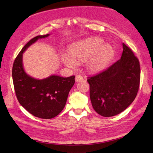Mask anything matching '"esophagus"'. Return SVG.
Segmentation results:
<instances>
[{
  "mask_svg": "<svg viewBox=\"0 0 153 153\" xmlns=\"http://www.w3.org/2000/svg\"><path fill=\"white\" fill-rule=\"evenodd\" d=\"M82 79V76H81V75H80V74L76 75V77H75V81H76V82H79L80 81H81Z\"/></svg>",
  "mask_w": 153,
  "mask_h": 153,
  "instance_id": "esophagus-1",
  "label": "esophagus"
}]
</instances>
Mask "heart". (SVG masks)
I'll list each match as a JSON object with an SVG mask.
<instances>
[{"mask_svg": "<svg viewBox=\"0 0 153 153\" xmlns=\"http://www.w3.org/2000/svg\"><path fill=\"white\" fill-rule=\"evenodd\" d=\"M69 55L62 54L63 63L69 68L76 66L75 62H85L89 71H96L103 68L113 56V49L97 37H92L73 45L69 49Z\"/></svg>", "mask_w": 153, "mask_h": 153, "instance_id": "obj_1", "label": "heart"}]
</instances>
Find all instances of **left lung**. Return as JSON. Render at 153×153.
<instances>
[{
	"instance_id": "left-lung-1",
	"label": "left lung",
	"mask_w": 153,
	"mask_h": 153,
	"mask_svg": "<svg viewBox=\"0 0 153 153\" xmlns=\"http://www.w3.org/2000/svg\"><path fill=\"white\" fill-rule=\"evenodd\" d=\"M118 61L101 72L87 77L91 104L97 113L112 117L125 111L137 96L140 66L132 50L123 43Z\"/></svg>"
}]
</instances>
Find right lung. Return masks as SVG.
I'll use <instances>...</instances> for the list:
<instances>
[{
	"label": "right lung",
	"mask_w": 153,
	"mask_h": 153,
	"mask_svg": "<svg viewBox=\"0 0 153 153\" xmlns=\"http://www.w3.org/2000/svg\"><path fill=\"white\" fill-rule=\"evenodd\" d=\"M49 35H39L27 42L15 59L12 68L14 89L19 104L32 115L45 119L54 118L62 112L75 82L74 75L66 78L52 75L38 80L24 72L22 64L24 51L38 39Z\"/></svg>",
	"instance_id": "add662e5"
}]
</instances>
